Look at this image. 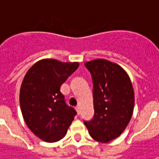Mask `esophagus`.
Wrapping results in <instances>:
<instances>
[{
	"instance_id": "34e87169",
	"label": "esophagus",
	"mask_w": 159,
	"mask_h": 159,
	"mask_svg": "<svg viewBox=\"0 0 159 159\" xmlns=\"http://www.w3.org/2000/svg\"><path fill=\"white\" fill-rule=\"evenodd\" d=\"M76 111H77V113H78V115H80V112H81V111H80V106L76 107Z\"/></svg>"
}]
</instances>
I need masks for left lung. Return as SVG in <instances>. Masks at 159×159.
<instances>
[{
	"label": "left lung",
	"mask_w": 159,
	"mask_h": 159,
	"mask_svg": "<svg viewBox=\"0 0 159 159\" xmlns=\"http://www.w3.org/2000/svg\"><path fill=\"white\" fill-rule=\"evenodd\" d=\"M94 84L95 116L84 124L94 140L106 143L124 132L132 118L134 92L131 80L120 65L106 59L84 63Z\"/></svg>",
	"instance_id": "1"
}]
</instances>
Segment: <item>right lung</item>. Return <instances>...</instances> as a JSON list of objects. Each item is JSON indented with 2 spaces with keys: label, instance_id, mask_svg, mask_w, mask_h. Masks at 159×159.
I'll return each mask as SVG.
<instances>
[{
  "label": "right lung",
  "instance_id": "right-lung-1",
  "mask_svg": "<svg viewBox=\"0 0 159 159\" xmlns=\"http://www.w3.org/2000/svg\"><path fill=\"white\" fill-rule=\"evenodd\" d=\"M80 64L45 58L27 70L22 81L19 102L28 128L46 143H56L65 136L76 111L69 107L61 86Z\"/></svg>",
  "mask_w": 159,
  "mask_h": 159
}]
</instances>
